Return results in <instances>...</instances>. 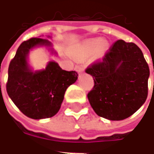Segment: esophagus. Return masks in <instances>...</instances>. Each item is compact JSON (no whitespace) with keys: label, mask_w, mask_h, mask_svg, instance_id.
<instances>
[{"label":"esophagus","mask_w":154,"mask_h":154,"mask_svg":"<svg viewBox=\"0 0 154 154\" xmlns=\"http://www.w3.org/2000/svg\"><path fill=\"white\" fill-rule=\"evenodd\" d=\"M76 68H77V71L78 72H83L84 71L83 67H82V66H80V65L77 66V67H76Z\"/></svg>","instance_id":"1"}]
</instances>
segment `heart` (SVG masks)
Listing matches in <instances>:
<instances>
[{
    "instance_id": "heart-1",
    "label": "heart",
    "mask_w": 154,
    "mask_h": 154,
    "mask_svg": "<svg viewBox=\"0 0 154 154\" xmlns=\"http://www.w3.org/2000/svg\"><path fill=\"white\" fill-rule=\"evenodd\" d=\"M98 46H100V48H106L107 44L106 42H102L100 38H95V39H89L85 41L82 44V48L86 51H92L95 48H97Z\"/></svg>"
}]
</instances>
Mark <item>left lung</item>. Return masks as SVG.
Instances as JSON below:
<instances>
[{"mask_svg":"<svg viewBox=\"0 0 154 154\" xmlns=\"http://www.w3.org/2000/svg\"><path fill=\"white\" fill-rule=\"evenodd\" d=\"M85 71L94 80L88 100L100 117L122 120L145 102L149 67L141 49L132 42L116 41L102 60L91 63Z\"/></svg>","mask_w":154,"mask_h":154,"instance_id":"1","label":"left lung"}]
</instances>
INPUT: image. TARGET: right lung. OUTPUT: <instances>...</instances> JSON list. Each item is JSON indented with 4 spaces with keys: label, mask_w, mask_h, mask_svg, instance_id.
Here are the masks:
<instances>
[{
    "label": "right lung",
    "mask_w": 154,
    "mask_h": 154,
    "mask_svg": "<svg viewBox=\"0 0 154 154\" xmlns=\"http://www.w3.org/2000/svg\"><path fill=\"white\" fill-rule=\"evenodd\" d=\"M37 45L50 46L47 39L31 38L24 41L10 63L6 91L25 116L35 119L50 118L60 109L67 88L77 79L76 71L63 70L57 63L50 62L45 70L33 72L26 57Z\"/></svg>",
    "instance_id": "right-lung-1"
}]
</instances>
